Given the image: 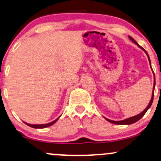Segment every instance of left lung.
<instances>
[{"label": "left lung", "mask_w": 161, "mask_h": 161, "mask_svg": "<svg viewBox=\"0 0 161 161\" xmlns=\"http://www.w3.org/2000/svg\"><path fill=\"white\" fill-rule=\"evenodd\" d=\"M129 39H130L131 41H132V42H134V43H135V44H137V46H138V47H139L140 48H141V49H143V51H144L146 53H147V56H148V58H149V64H150V65H151V62H150V59H149V55H148L147 52L146 51V50H145L144 49H143V48H142V47H141V46H139V45H138V43H137L136 42V41H135V40L132 38V37H130V36H129ZM154 86H155V78H154V87H153V92H152V99H151V101H150L149 103V105H148L147 107L145 109L143 110V111L141 112V113H140L139 114H137V115H135V116H134V117H131V118H129L125 119V120H120V121H114V120H109V119H107V118H106V120H107V121H108V122L112 123V124H118V125H126V124H127V125H129V124H134V123L137 122V120H139L140 119H141V118H142V117H143V115H144L146 112H147V110L149 109V108H150V106H152V102H153V99H154Z\"/></svg>", "instance_id": "left-lung-1"}]
</instances>
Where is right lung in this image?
Returning <instances> with one entry per match:
<instances>
[{
	"instance_id": "right-lung-1",
	"label": "right lung",
	"mask_w": 161,
	"mask_h": 161,
	"mask_svg": "<svg viewBox=\"0 0 161 161\" xmlns=\"http://www.w3.org/2000/svg\"><path fill=\"white\" fill-rule=\"evenodd\" d=\"M58 118L56 119L55 120H54V121L49 123V124H37V125H35V124H27V123H25L27 126H30V127H32V128H35V129H43V128H46V127H48V126H52V125H53L58 120Z\"/></svg>"
}]
</instances>
